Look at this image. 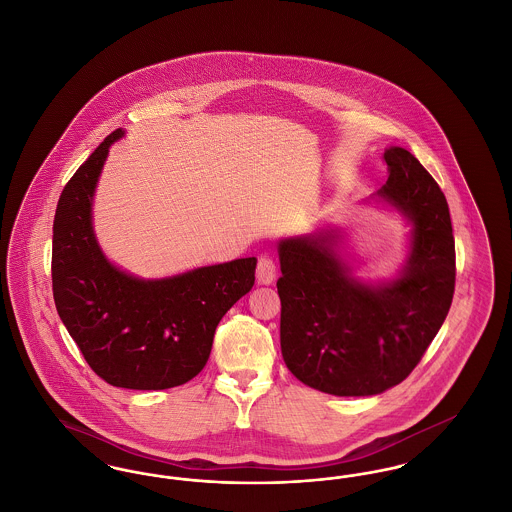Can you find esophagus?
Wrapping results in <instances>:
<instances>
[{"instance_id":"34e87169","label":"esophagus","mask_w":512,"mask_h":512,"mask_svg":"<svg viewBox=\"0 0 512 512\" xmlns=\"http://www.w3.org/2000/svg\"><path fill=\"white\" fill-rule=\"evenodd\" d=\"M274 276H276L274 259L265 253L257 261V280H259V284H272Z\"/></svg>"}]
</instances>
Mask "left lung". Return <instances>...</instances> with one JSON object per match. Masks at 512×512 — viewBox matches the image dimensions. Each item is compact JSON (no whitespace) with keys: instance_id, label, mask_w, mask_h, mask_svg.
I'll use <instances>...</instances> for the list:
<instances>
[{"instance_id":"left-lung-1","label":"left lung","mask_w":512,"mask_h":512,"mask_svg":"<svg viewBox=\"0 0 512 512\" xmlns=\"http://www.w3.org/2000/svg\"><path fill=\"white\" fill-rule=\"evenodd\" d=\"M378 192L413 222L401 278L370 288L349 278L336 234L280 242L276 282L286 366L324 393L361 397L401 384L436 338L455 293V238L447 199L411 151L390 147Z\"/></svg>"}]
</instances>
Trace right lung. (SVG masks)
<instances>
[{
  "instance_id": "right-lung-1",
  "label": "right lung",
  "mask_w": 512,
  "mask_h": 512,
  "mask_svg": "<svg viewBox=\"0 0 512 512\" xmlns=\"http://www.w3.org/2000/svg\"><path fill=\"white\" fill-rule=\"evenodd\" d=\"M121 136V128L111 132L61 192L53 220V299L101 380L128 390H167L207 365L220 318L253 288L257 259L147 282L107 263L90 213L109 146Z\"/></svg>"
}]
</instances>
